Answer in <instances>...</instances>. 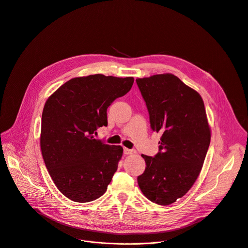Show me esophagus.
I'll list each match as a JSON object with an SVG mask.
<instances>
[{"mask_svg":"<svg viewBox=\"0 0 248 248\" xmlns=\"http://www.w3.org/2000/svg\"><path fill=\"white\" fill-rule=\"evenodd\" d=\"M124 153L125 155H132V154H135L136 151L134 149H127V148H124Z\"/></svg>","mask_w":248,"mask_h":248,"instance_id":"obj_1","label":"esophagus"}]
</instances>
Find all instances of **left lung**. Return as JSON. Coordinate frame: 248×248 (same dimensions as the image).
I'll return each mask as SVG.
<instances>
[{"mask_svg":"<svg viewBox=\"0 0 248 248\" xmlns=\"http://www.w3.org/2000/svg\"><path fill=\"white\" fill-rule=\"evenodd\" d=\"M136 83L152 130L162 133L159 152L141 155L146 168L137 183L150 201L170 205L191 188L201 171L211 139L204 103L171 74L137 78Z\"/></svg>","mask_w":248,"mask_h":248,"instance_id":"8db88e82","label":"left lung"}]
</instances>
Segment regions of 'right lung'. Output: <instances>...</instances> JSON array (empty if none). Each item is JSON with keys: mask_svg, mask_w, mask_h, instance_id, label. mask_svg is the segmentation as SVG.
Instances as JSON below:
<instances>
[{"mask_svg": "<svg viewBox=\"0 0 248 248\" xmlns=\"http://www.w3.org/2000/svg\"><path fill=\"white\" fill-rule=\"evenodd\" d=\"M133 81L103 75L76 78L46 101L41 152L54 184L68 199L90 202L107 190L123 147L105 144L94 135L98 127L108 125V107L130 90Z\"/></svg>", "mask_w": 248, "mask_h": 248, "instance_id": "1", "label": "right lung"}]
</instances>
